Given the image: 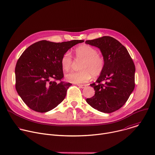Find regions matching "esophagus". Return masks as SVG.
<instances>
[{
    "instance_id": "34e87169",
    "label": "esophagus",
    "mask_w": 155,
    "mask_h": 155,
    "mask_svg": "<svg viewBox=\"0 0 155 155\" xmlns=\"http://www.w3.org/2000/svg\"><path fill=\"white\" fill-rule=\"evenodd\" d=\"M78 86L79 87H81V88H84L86 86V84H78Z\"/></svg>"
}]
</instances>
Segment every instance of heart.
Returning a JSON list of instances; mask_svg holds the SVG:
<instances>
[{"label":"heart","instance_id":"1","mask_svg":"<svg viewBox=\"0 0 155 155\" xmlns=\"http://www.w3.org/2000/svg\"><path fill=\"white\" fill-rule=\"evenodd\" d=\"M75 53L76 60L81 61L80 64L81 71L66 75L65 78L68 81L77 84L85 83L91 79V76L95 78L102 74L105 68V60L96 48L88 45H81L76 48ZM61 64L65 71L72 68L73 58L70 51L63 54Z\"/></svg>","mask_w":155,"mask_h":155}]
</instances>
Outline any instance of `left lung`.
<instances>
[{
  "instance_id": "8db88e82",
  "label": "left lung",
  "mask_w": 155,
  "mask_h": 155,
  "mask_svg": "<svg viewBox=\"0 0 155 155\" xmlns=\"http://www.w3.org/2000/svg\"><path fill=\"white\" fill-rule=\"evenodd\" d=\"M86 44L99 48L105 68L96 83L91 84L95 94L87 103L98 111L112 113L122 107L135 87V65L127 49L115 38L104 36Z\"/></svg>"
}]
</instances>
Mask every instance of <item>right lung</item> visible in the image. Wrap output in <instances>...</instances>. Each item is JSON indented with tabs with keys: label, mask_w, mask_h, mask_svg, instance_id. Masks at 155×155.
Returning <instances> with one entry per match:
<instances>
[{
	"label": "right lung",
	"mask_w": 155,
	"mask_h": 155,
	"mask_svg": "<svg viewBox=\"0 0 155 155\" xmlns=\"http://www.w3.org/2000/svg\"><path fill=\"white\" fill-rule=\"evenodd\" d=\"M83 41L41 40L29 46L21 54L15 68V87L31 109L47 112L64 99L72 84L62 81L64 73L61 59L69 49Z\"/></svg>",
	"instance_id": "right-lung-1"
}]
</instances>
